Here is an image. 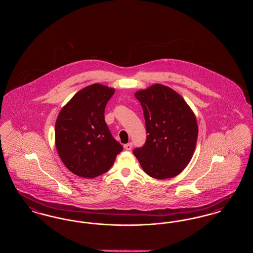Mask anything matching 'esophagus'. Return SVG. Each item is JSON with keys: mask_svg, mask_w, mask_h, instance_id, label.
Wrapping results in <instances>:
<instances>
[{"mask_svg": "<svg viewBox=\"0 0 253 253\" xmlns=\"http://www.w3.org/2000/svg\"><path fill=\"white\" fill-rule=\"evenodd\" d=\"M132 144L130 142V143H127V144L124 145V149L125 150H127V151H131L132 150Z\"/></svg>", "mask_w": 253, "mask_h": 253, "instance_id": "34e87169", "label": "esophagus"}]
</instances>
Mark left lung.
I'll list each match as a JSON object with an SVG mask.
<instances>
[{"label": "left lung", "instance_id": "obj_1", "mask_svg": "<svg viewBox=\"0 0 253 253\" xmlns=\"http://www.w3.org/2000/svg\"><path fill=\"white\" fill-rule=\"evenodd\" d=\"M144 113L147 139L132 151L145 172L156 179L178 175L193 156L198 126L193 110L174 90L152 85L135 92Z\"/></svg>", "mask_w": 253, "mask_h": 253}]
</instances>
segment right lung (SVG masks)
<instances>
[{
    "mask_svg": "<svg viewBox=\"0 0 253 253\" xmlns=\"http://www.w3.org/2000/svg\"><path fill=\"white\" fill-rule=\"evenodd\" d=\"M114 93V88L105 85H89L75 94L57 118V152L65 167L78 176L103 174L123 150L104 121V110Z\"/></svg>",
    "mask_w": 253,
    "mask_h": 253,
    "instance_id": "add662e5",
    "label": "right lung"
}]
</instances>
